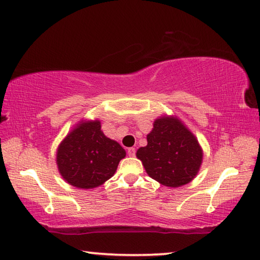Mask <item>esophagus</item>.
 I'll return each instance as SVG.
<instances>
[{
	"label": "esophagus",
	"instance_id": "obj_1",
	"mask_svg": "<svg viewBox=\"0 0 260 260\" xmlns=\"http://www.w3.org/2000/svg\"><path fill=\"white\" fill-rule=\"evenodd\" d=\"M135 152H136L135 148H128V150H127V153H128V156H131V157H134Z\"/></svg>",
	"mask_w": 260,
	"mask_h": 260
}]
</instances>
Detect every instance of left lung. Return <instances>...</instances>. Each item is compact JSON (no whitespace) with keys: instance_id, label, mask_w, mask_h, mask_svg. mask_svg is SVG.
I'll list each match as a JSON object with an SVG mask.
<instances>
[{"instance_id":"1","label":"left lung","mask_w":260,"mask_h":260,"mask_svg":"<svg viewBox=\"0 0 260 260\" xmlns=\"http://www.w3.org/2000/svg\"><path fill=\"white\" fill-rule=\"evenodd\" d=\"M147 141V146L136 151V157L149 177L162 186L181 187L199 173L203 150L195 135L178 118H158Z\"/></svg>"}]
</instances>
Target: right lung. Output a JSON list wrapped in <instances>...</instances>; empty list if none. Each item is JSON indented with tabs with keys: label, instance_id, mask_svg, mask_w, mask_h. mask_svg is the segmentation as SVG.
<instances>
[{
	"label": "right lung",
	"instance_id": "add662e5",
	"mask_svg": "<svg viewBox=\"0 0 260 260\" xmlns=\"http://www.w3.org/2000/svg\"><path fill=\"white\" fill-rule=\"evenodd\" d=\"M125 156V149L103 134L99 120H82L60 142L56 162L68 183L91 189L111 178Z\"/></svg>",
	"mask_w": 260,
	"mask_h": 260
}]
</instances>
